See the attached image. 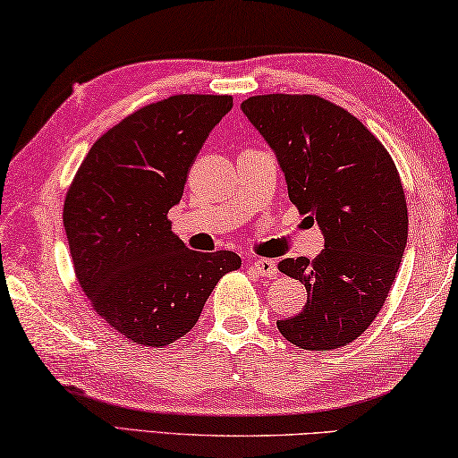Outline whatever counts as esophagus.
Masks as SVG:
<instances>
[{"mask_svg": "<svg viewBox=\"0 0 458 458\" xmlns=\"http://www.w3.org/2000/svg\"><path fill=\"white\" fill-rule=\"evenodd\" d=\"M252 270L258 274V276H268V278H274L278 274L276 262L268 260V258H258V260H254Z\"/></svg>", "mask_w": 458, "mask_h": 458, "instance_id": "obj_1", "label": "esophagus"}]
</instances>
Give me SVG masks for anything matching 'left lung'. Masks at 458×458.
<instances>
[{
  "label": "left lung",
  "mask_w": 458,
  "mask_h": 458,
  "mask_svg": "<svg viewBox=\"0 0 458 458\" xmlns=\"http://www.w3.org/2000/svg\"><path fill=\"white\" fill-rule=\"evenodd\" d=\"M242 112L276 154L290 202L324 234L314 260L278 264L309 298L276 327L304 351L346 346L377 318L404 256L409 212L396 165L360 120L320 96H252Z\"/></svg>",
  "instance_id": "8db88e82"
}]
</instances>
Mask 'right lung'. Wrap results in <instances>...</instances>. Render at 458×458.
I'll return each instance as SVG.
<instances>
[{"instance_id":"1","label":"right lung","mask_w":458,"mask_h":458,"mask_svg":"<svg viewBox=\"0 0 458 458\" xmlns=\"http://www.w3.org/2000/svg\"><path fill=\"white\" fill-rule=\"evenodd\" d=\"M232 96L180 94L140 107L96 140L64 202L73 270L91 309L131 343L162 348L194 328L214 286L240 268L172 232L190 165Z\"/></svg>"}]
</instances>
